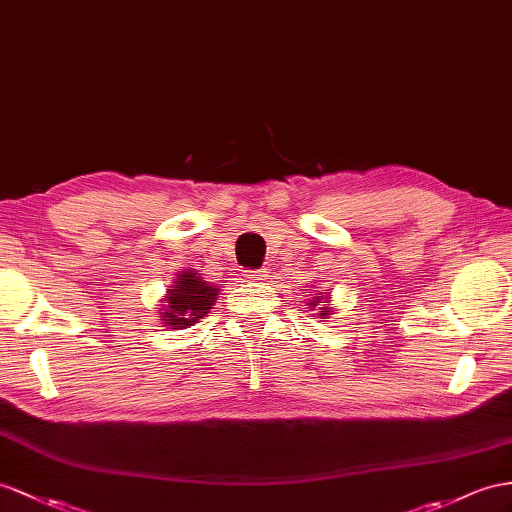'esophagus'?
Masks as SVG:
<instances>
[{
    "label": "esophagus",
    "instance_id": "esophagus-1",
    "mask_svg": "<svg viewBox=\"0 0 512 512\" xmlns=\"http://www.w3.org/2000/svg\"><path fill=\"white\" fill-rule=\"evenodd\" d=\"M264 277H266V270H251L246 274V279L251 281H264Z\"/></svg>",
    "mask_w": 512,
    "mask_h": 512
}]
</instances>
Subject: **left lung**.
Here are the masks:
<instances>
[{
    "mask_svg": "<svg viewBox=\"0 0 512 512\" xmlns=\"http://www.w3.org/2000/svg\"><path fill=\"white\" fill-rule=\"evenodd\" d=\"M318 300H320V296H318ZM318 300H313V303H311V305H318ZM322 309H324V307H322ZM320 316H322V318H326V316H329V313H326V311H324V313H320Z\"/></svg>",
    "mask_w": 512,
    "mask_h": 512,
    "instance_id": "left-lung-1",
    "label": "left lung"
}]
</instances>
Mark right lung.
Masks as SVG:
<instances>
[{"label": "right lung", "mask_w": 512, "mask_h": 512, "mask_svg": "<svg viewBox=\"0 0 512 512\" xmlns=\"http://www.w3.org/2000/svg\"><path fill=\"white\" fill-rule=\"evenodd\" d=\"M218 292V287L203 281L196 270H186L183 274H177L175 290L168 292L166 305L162 311L164 324L173 326L177 331L194 326L205 313H209V309H212Z\"/></svg>", "instance_id": "1"}]
</instances>
